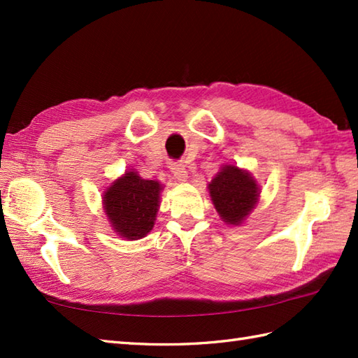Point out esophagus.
Returning a JSON list of instances; mask_svg holds the SVG:
<instances>
[{
    "instance_id": "1",
    "label": "esophagus",
    "mask_w": 358,
    "mask_h": 358,
    "mask_svg": "<svg viewBox=\"0 0 358 358\" xmlns=\"http://www.w3.org/2000/svg\"><path fill=\"white\" fill-rule=\"evenodd\" d=\"M171 171H172V173H173L175 180L180 181V183H185V181H187L189 173H187V169H186L185 164L172 163V164H171Z\"/></svg>"
}]
</instances>
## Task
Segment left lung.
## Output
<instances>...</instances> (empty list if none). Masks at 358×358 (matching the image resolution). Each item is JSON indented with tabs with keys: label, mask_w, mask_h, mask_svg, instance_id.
<instances>
[{
	"label": "left lung",
	"mask_w": 358,
	"mask_h": 358,
	"mask_svg": "<svg viewBox=\"0 0 358 358\" xmlns=\"http://www.w3.org/2000/svg\"><path fill=\"white\" fill-rule=\"evenodd\" d=\"M208 189L220 218L229 226H241L246 222L262 192L252 173L235 164L220 167Z\"/></svg>",
	"instance_id": "left-lung-1"
}]
</instances>
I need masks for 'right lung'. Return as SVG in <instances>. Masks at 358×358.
Listing matches in <instances>:
<instances>
[{"label": "right lung", "instance_id": "1", "mask_svg": "<svg viewBox=\"0 0 358 358\" xmlns=\"http://www.w3.org/2000/svg\"><path fill=\"white\" fill-rule=\"evenodd\" d=\"M164 185L127 169L103 191V210L120 238L140 240L152 231Z\"/></svg>", "mask_w": 358, "mask_h": 358}]
</instances>
